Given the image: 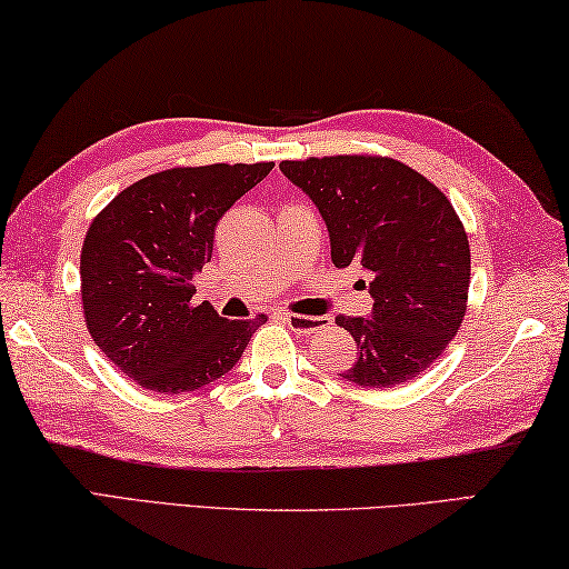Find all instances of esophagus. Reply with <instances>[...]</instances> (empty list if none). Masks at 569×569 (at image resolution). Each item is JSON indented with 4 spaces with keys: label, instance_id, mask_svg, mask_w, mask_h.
Masks as SVG:
<instances>
[{
    "label": "esophagus",
    "instance_id": "esophagus-1",
    "mask_svg": "<svg viewBox=\"0 0 569 569\" xmlns=\"http://www.w3.org/2000/svg\"><path fill=\"white\" fill-rule=\"evenodd\" d=\"M283 321L296 331H319L329 323V317H301V313H283Z\"/></svg>",
    "mask_w": 569,
    "mask_h": 569
}]
</instances>
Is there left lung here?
I'll list each match as a JSON object with an SVG mask.
<instances>
[{
	"label": "left lung",
	"mask_w": 569,
	"mask_h": 569,
	"mask_svg": "<svg viewBox=\"0 0 569 569\" xmlns=\"http://www.w3.org/2000/svg\"><path fill=\"white\" fill-rule=\"evenodd\" d=\"M278 167L319 207L333 266L372 273L369 319L337 317L357 345L341 377L395 387L426 372L463 323L471 283V248L448 197L390 157H309Z\"/></svg>",
	"instance_id": "obj_1"
}]
</instances>
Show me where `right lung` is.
<instances>
[{"mask_svg": "<svg viewBox=\"0 0 569 569\" xmlns=\"http://www.w3.org/2000/svg\"><path fill=\"white\" fill-rule=\"evenodd\" d=\"M273 161L157 171L126 187L86 232L80 299L96 347L147 390L192 392L230 372L263 313L222 319L194 303L214 228Z\"/></svg>", "mask_w": 569, "mask_h": 569, "instance_id": "add662e5", "label": "right lung"}]
</instances>
